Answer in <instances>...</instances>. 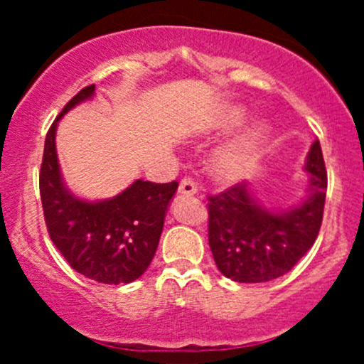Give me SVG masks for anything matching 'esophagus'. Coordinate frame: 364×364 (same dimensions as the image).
<instances>
[{"instance_id": "1", "label": "esophagus", "mask_w": 364, "mask_h": 364, "mask_svg": "<svg viewBox=\"0 0 364 364\" xmlns=\"http://www.w3.org/2000/svg\"><path fill=\"white\" fill-rule=\"evenodd\" d=\"M178 191H179V193H181V195L193 196V195L196 193V191H198V188H196L193 179H191V178H185L181 183H179Z\"/></svg>"}]
</instances>
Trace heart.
I'll return each instance as SVG.
<instances>
[{"label": "heart", "instance_id": "1", "mask_svg": "<svg viewBox=\"0 0 364 364\" xmlns=\"http://www.w3.org/2000/svg\"><path fill=\"white\" fill-rule=\"evenodd\" d=\"M245 119V112L240 107H231L225 111L220 124L223 127H237ZM270 135V128L265 121H257L243 135L220 147L208 162V171L212 178L219 183H236L248 178L253 173L258 159L262 156L263 145Z\"/></svg>", "mask_w": 364, "mask_h": 364}]
</instances>
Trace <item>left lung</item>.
Masks as SVG:
<instances>
[{"instance_id": "1", "label": "left lung", "mask_w": 364, "mask_h": 364, "mask_svg": "<svg viewBox=\"0 0 364 364\" xmlns=\"http://www.w3.org/2000/svg\"><path fill=\"white\" fill-rule=\"evenodd\" d=\"M306 198L286 210L265 208L248 183L208 196V245L220 274L236 282H267L287 274L315 243L323 219L327 171L320 141L304 162Z\"/></svg>"}]
</instances>
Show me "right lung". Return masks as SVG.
<instances>
[{
	"label": "right lung",
	"instance_id": "obj_1",
	"mask_svg": "<svg viewBox=\"0 0 364 364\" xmlns=\"http://www.w3.org/2000/svg\"><path fill=\"white\" fill-rule=\"evenodd\" d=\"M94 92L95 85L78 92L46 135L41 200L51 241L73 270L95 282L128 284L147 270L156 255L178 181L136 179L119 195L99 202L78 198L66 188L56 154L58 121Z\"/></svg>",
	"mask_w": 364,
	"mask_h": 364
}]
</instances>
